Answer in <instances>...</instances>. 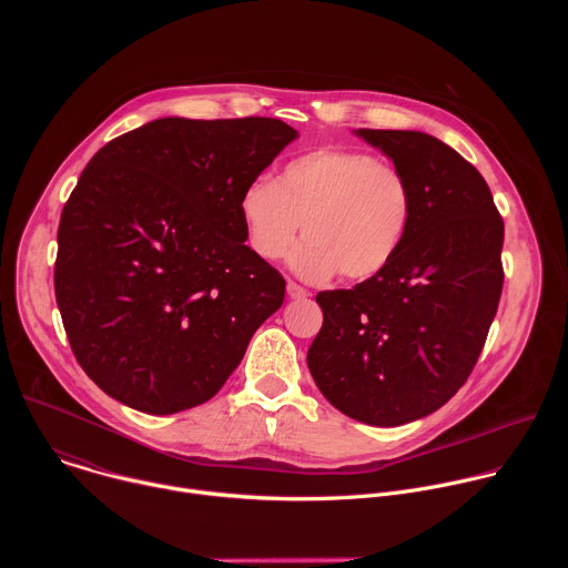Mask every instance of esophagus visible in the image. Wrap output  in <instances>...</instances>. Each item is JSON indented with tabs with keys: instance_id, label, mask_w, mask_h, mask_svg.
<instances>
[{
	"instance_id": "obj_1",
	"label": "esophagus",
	"mask_w": 568,
	"mask_h": 568,
	"mask_svg": "<svg viewBox=\"0 0 568 568\" xmlns=\"http://www.w3.org/2000/svg\"><path fill=\"white\" fill-rule=\"evenodd\" d=\"M287 294H290V298H305L310 292L305 287H301L296 281H287Z\"/></svg>"
}]
</instances>
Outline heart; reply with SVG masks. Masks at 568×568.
Segmentation results:
<instances>
[{"label":"heart","instance_id":"obj_1","mask_svg":"<svg viewBox=\"0 0 568 568\" xmlns=\"http://www.w3.org/2000/svg\"><path fill=\"white\" fill-rule=\"evenodd\" d=\"M414 186L390 161L364 150L316 148L290 159L278 180L258 178L240 195L252 250L283 258L301 233L294 270L310 281L362 283L382 274L414 222Z\"/></svg>","mask_w":568,"mask_h":568}]
</instances>
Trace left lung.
<instances>
[{
    "label": "left lung",
    "mask_w": 568,
    "mask_h": 568,
    "mask_svg": "<svg viewBox=\"0 0 568 568\" xmlns=\"http://www.w3.org/2000/svg\"><path fill=\"white\" fill-rule=\"evenodd\" d=\"M357 134L409 178L414 222L382 274L316 294L307 368L342 414L397 427L440 409L476 366L504 290V220L483 175L436 136Z\"/></svg>",
    "instance_id": "left-lung-1"
}]
</instances>
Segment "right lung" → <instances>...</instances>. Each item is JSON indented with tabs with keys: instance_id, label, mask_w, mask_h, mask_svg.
I'll return each mask as SVG.
<instances>
[{
	"instance_id": "1",
	"label": "right lung",
	"mask_w": 568,
	"mask_h": 568,
	"mask_svg": "<svg viewBox=\"0 0 568 568\" xmlns=\"http://www.w3.org/2000/svg\"><path fill=\"white\" fill-rule=\"evenodd\" d=\"M296 136L281 119H156L105 143L58 226L55 303L90 379L169 416L211 399L285 298L240 195Z\"/></svg>"
}]
</instances>
